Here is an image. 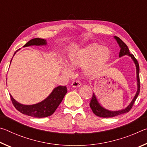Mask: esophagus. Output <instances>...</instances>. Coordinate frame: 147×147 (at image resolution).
<instances>
[{
	"mask_svg": "<svg viewBox=\"0 0 147 147\" xmlns=\"http://www.w3.org/2000/svg\"><path fill=\"white\" fill-rule=\"evenodd\" d=\"M71 85L73 87V88H78V87L81 86V83L80 82V81H78V80H74L73 82H72Z\"/></svg>",
	"mask_w": 147,
	"mask_h": 147,
	"instance_id": "esophagus-1",
	"label": "esophagus"
}]
</instances>
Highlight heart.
Returning <instances> with one entry per match:
<instances>
[{
    "label": "heart",
    "mask_w": 147,
    "mask_h": 147,
    "mask_svg": "<svg viewBox=\"0 0 147 147\" xmlns=\"http://www.w3.org/2000/svg\"><path fill=\"white\" fill-rule=\"evenodd\" d=\"M110 51L107 47H102L97 43H91L71 53L69 57L71 67L84 66V73L87 76L96 75L109 61ZM63 73L71 74V69L66 64L62 63Z\"/></svg>",
    "instance_id": "heart-1"
}]
</instances>
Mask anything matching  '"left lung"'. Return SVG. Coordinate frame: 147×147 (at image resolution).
Masks as SVG:
<instances>
[{
	"label": "left lung",
	"instance_id": "obj_1",
	"mask_svg": "<svg viewBox=\"0 0 147 147\" xmlns=\"http://www.w3.org/2000/svg\"><path fill=\"white\" fill-rule=\"evenodd\" d=\"M114 38H115V40L117 42L118 45L120 47V52H119V58L121 57L127 55L130 56V58L132 59L134 61V63L136 65V77H137V86H138V89H137V92L134 96V98L131 101L130 104L125 108L124 109H121V110H117V111H110L108 110V109H105L104 107L102 106L97 100V98H96V96L95 94L94 93H93V96H92L91 100L90 103H89V106H90V108H91L93 112L95 114L96 116L100 117H115L119 115H121V114H124L128 112L130 110L131 108H132L133 104L135 102L136 98H138L139 95V91H140V81H139V66L138 61H137L135 57L133 55V54H130V51H129L128 47L127 45L124 43V42L121 40V39L118 38L117 36H114Z\"/></svg>",
	"mask_w": 147,
	"mask_h": 147
}]
</instances>
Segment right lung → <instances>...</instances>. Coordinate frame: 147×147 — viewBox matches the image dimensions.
Wrapping results in <instances>:
<instances>
[{
	"mask_svg": "<svg viewBox=\"0 0 147 147\" xmlns=\"http://www.w3.org/2000/svg\"><path fill=\"white\" fill-rule=\"evenodd\" d=\"M47 42L45 39L35 38L30 40L28 43L24 45L23 47L30 46H44L47 45ZM19 50H17L16 52ZM16 52L14 53L13 56L16 54ZM67 92V89L66 86H59L54 88L51 93L45 99H44L40 102L32 104V105H24V104L19 103L15 100L11 94H9V95H10L11 100L15 108L20 112L24 115L33 117L43 118L53 115L59 106V104L61 102Z\"/></svg>",
	"mask_w": 147,
	"mask_h": 147,
	"instance_id": "right-lung-1",
	"label": "right lung"
}]
</instances>
